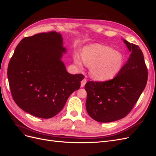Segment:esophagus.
<instances>
[{
  "instance_id": "1",
  "label": "esophagus",
  "mask_w": 156,
  "mask_h": 156,
  "mask_svg": "<svg viewBox=\"0 0 156 156\" xmlns=\"http://www.w3.org/2000/svg\"><path fill=\"white\" fill-rule=\"evenodd\" d=\"M87 83V79H83L81 82V87H84V85H85V84Z\"/></svg>"
}]
</instances>
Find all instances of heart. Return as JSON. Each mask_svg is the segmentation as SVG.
I'll list each match as a JSON object with an SVG mask.
<instances>
[{"instance_id":"1","label":"heart","mask_w":156,"mask_h":156,"mask_svg":"<svg viewBox=\"0 0 156 156\" xmlns=\"http://www.w3.org/2000/svg\"><path fill=\"white\" fill-rule=\"evenodd\" d=\"M75 64L79 68L83 63L89 66V73L94 80L106 81L116 77L124 63V55L110 47L92 44L84 47L81 55H73Z\"/></svg>"}]
</instances>
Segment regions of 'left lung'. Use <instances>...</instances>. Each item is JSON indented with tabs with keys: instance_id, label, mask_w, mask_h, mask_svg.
Listing matches in <instances>:
<instances>
[{
	"instance_id": "8db88e82",
	"label": "left lung",
	"mask_w": 156,
	"mask_h": 156,
	"mask_svg": "<svg viewBox=\"0 0 156 156\" xmlns=\"http://www.w3.org/2000/svg\"><path fill=\"white\" fill-rule=\"evenodd\" d=\"M123 40L131 53L119 74L105 82L88 81L84 87L88 114L99 122H114L127 116L146 85L148 70L142 51Z\"/></svg>"
}]
</instances>
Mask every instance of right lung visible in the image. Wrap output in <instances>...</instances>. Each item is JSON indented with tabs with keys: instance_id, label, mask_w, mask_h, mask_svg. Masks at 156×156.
Instances as JSON below:
<instances>
[{
	"instance_id": "right-lung-1",
	"label": "right lung",
	"mask_w": 156,
	"mask_h": 156,
	"mask_svg": "<svg viewBox=\"0 0 156 156\" xmlns=\"http://www.w3.org/2000/svg\"><path fill=\"white\" fill-rule=\"evenodd\" d=\"M66 53L59 32L40 33L23 38L9 62L8 78L14 101L41 119L55 116L81 86L82 74L69 73L62 61Z\"/></svg>"
}]
</instances>
